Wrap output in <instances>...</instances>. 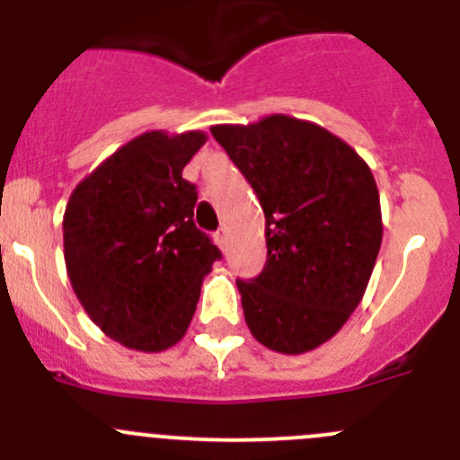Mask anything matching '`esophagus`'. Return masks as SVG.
I'll return each instance as SVG.
<instances>
[{
	"mask_svg": "<svg viewBox=\"0 0 460 460\" xmlns=\"http://www.w3.org/2000/svg\"><path fill=\"white\" fill-rule=\"evenodd\" d=\"M216 243L220 244V250H225V247H226V229L217 231V234H216Z\"/></svg>",
	"mask_w": 460,
	"mask_h": 460,
	"instance_id": "obj_1",
	"label": "esophagus"
}]
</instances>
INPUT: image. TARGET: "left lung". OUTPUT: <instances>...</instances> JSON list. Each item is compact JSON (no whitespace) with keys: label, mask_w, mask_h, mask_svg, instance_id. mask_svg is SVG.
Returning <instances> with one entry per match:
<instances>
[{"label":"left lung","mask_w":460,"mask_h":460,"mask_svg":"<svg viewBox=\"0 0 460 460\" xmlns=\"http://www.w3.org/2000/svg\"><path fill=\"white\" fill-rule=\"evenodd\" d=\"M265 213L268 261L238 279L252 336L279 354H304L342 329L366 295L384 225L367 163L320 124L268 115L216 124Z\"/></svg>","instance_id":"1"}]
</instances>
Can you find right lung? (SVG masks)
Returning a JSON list of instances; mask_svg holds the SVG:
<instances>
[{
    "label": "right lung",
    "instance_id": "add662e5",
    "mask_svg": "<svg viewBox=\"0 0 460 460\" xmlns=\"http://www.w3.org/2000/svg\"><path fill=\"white\" fill-rule=\"evenodd\" d=\"M204 131H147L72 190L63 254L90 320L119 345L163 351L188 332L220 250L192 222L197 190L183 167Z\"/></svg>",
    "mask_w": 460,
    "mask_h": 460
}]
</instances>
